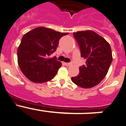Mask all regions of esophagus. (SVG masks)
I'll list each match as a JSON object with an SVG mask.
<instances>
[{"instance_id":"34e87169","label":"esophagus","mask_w":126,"mask_h":126,"mask_svg":"<svg viewBox=\"0 0 126 126\" xmlns=\"http://www.w3.org/2000/svg\"><path fill=\"white\" fill-rule=\"evenodd\" d=\"M64 64H65L66 66H71L72 64V63H64Z\"/></svg>"}]
</instances>
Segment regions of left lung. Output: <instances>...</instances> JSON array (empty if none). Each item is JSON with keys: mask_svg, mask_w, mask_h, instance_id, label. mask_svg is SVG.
<instances>
[{"mask_svg": "<svg viewBox=\"0 0 126 126\" xmlns=\"http://www.w3.org/2000/svg\"><path fill=\"white\" fill-rule=\"evenodd\" d=\"M74 37L86 64L80 66L79 74L72 77V82L83 88L94 87L105 77L112 62L110 44L91 30L74 32Z\"/></svg>", "mask_w": 126, "mask_h": 126, "instance_id": "1", "label": "left lung"}]
</instances>
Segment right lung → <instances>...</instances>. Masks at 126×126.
<instances>
[{
    "mask_svg": "<svg viewBox=\"0 0 126 126\" xmlns=\"http://www.w3.org/2000/svg\"><path fill=\"white\" fill-rule=\"evenodd\" d=\"M68 34L41 27L23 36L17 48V63L30 81L42 83L55 77L62 63L50 56L56 51L60 39Z\"/></svg>",
    "mask_w": 126,
    "mask_h": 126,
    "instance_id": "add662e5",
    "label": "right lung"
}]
</instances>
